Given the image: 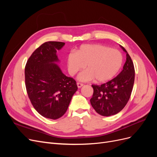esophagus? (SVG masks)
I'll return each instance as SVG.
<instances>
[{"label":"esophagus","mask_w":157,"mask_h":157,"mask_svg":"<svg viewBox=\"0 0 157 157\" xmlns=\"http://www.w3.org/2000/svg\"><path fill=\"white\" fill-rule=\"evenodd\" d=\"M77 84L78 88H81V87L83 86V85H84L82 83H80V82H77Z\"/></svg>","instance_id":"34e87169"}]
</instances>
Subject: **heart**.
Listing matches in <instances>:
<instances>
[{
    "label": "heart",
    "mask_w": 157,
    "mask_h": 157,
    "mask_svg": "<svg viewBox=\"0 0 157 157\" xmlns=\"http://www.w3.org/2000/svg\"><path fill=\"white\" fill-rule=\"evenodd\" d=\"M124 61L121 52L101 44H83L75 52H71L67 58L69 73L75 75L86 65V70L78 76L80 81L95 79L104 82L113 79L119 72Z\"/></svg>",
    "instance_id": "heart-1"
}]
</instances>
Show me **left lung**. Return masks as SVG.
<instances>
[{
  "instance_id": "obj_1",
  "label": "left lung",
  "mask_w": 157,
  "mask_h": 157,
  "mask_svg": "<svg viewBox=\"0 0 157 157\" xmlns=\"http://www.w3.org/2000/svg\"><path fill=\"white\" fill-rule=\"evenodd\" d=\"M126 61L123 69L116 77L101 85L93 84L94 93L90 103L98 114L109 117L119 113L130 98L135 78L133 61L124 47Z\"/></svg>"
}]
</instances>
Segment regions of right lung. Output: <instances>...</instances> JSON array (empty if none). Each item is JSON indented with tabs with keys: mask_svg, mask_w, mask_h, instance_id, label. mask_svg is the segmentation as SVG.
<instances>
[{
	"mask_svg": "<svg viewBox=\"0 0 157 157\" xmlns=\"http://www.w3.org/2000/svg\"><path fill=\"white\" fill-rule=\"evenodd\" d=\"M62 42H46L36 48L27 60L25 82L28 96L40 115L58 119L65 113L78 87L75 80L65 76L55 62L56 52Z\"/></svg>",
	"mask_w": 157,
	"mask_h": 157,
	"instance_id": "add662e5",
	"label": "right lung"
}]
</instances>
